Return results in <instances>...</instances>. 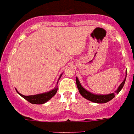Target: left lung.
Listing matches in <instances>:
<instances>
[{
    "label": "left lung",
    "instance_id": "8db88e82",
    "mask_svg": "<svg viewBox=\"0 0 134 134\" xmlns=\"http://www.w3.org/2000/svg\"><path fill=\"white\" fill-rule=\"evenodd\" d=\"M126 77H127V72H126V76H125V80H123V82H122L120 85L118 86V89L113 93H111L110 94H107V95H101V94H94L91 92L88 91L87 90H86L82 84H80V81L78 80L77 77H76V84H77V86L79 90L80 93L81 94V96L82 97H84L89 101H91L95 103H98V104H102V103H106L109 102L110 100L113 99L115 97V94H118L120 91H121L122 88L124 86V84L125 83V80H126Z\"/></svg>",
    "mask_w": 134,
    "mask_h": 134
}]
</instances>
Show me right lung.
I'll use <instances>...</instances> for the list:
<instances>
[{"label": "right lung", "mask_w": 134, "mask_h": 134, "mask_svg": "<svg viewBox=\"0 0 134 134\" xmlns=\"http://www.w3.org/2000/svg\"><path fill=\"white\" fill-rule=\"evenodd\" d=\"M62 74H61V75L59 76V78L58 81L59 80L61 77H62ZM57 84H58V82L57 83L56 86H55L53 89L50 90L49 91L46 92V93H43L36 94V95H33V96H23V95L20 93L16 89V91L17 93H18L21 97H23L24 99L27 100V101H28L29 102H30L31 104H42L46 103V102H47L48 100H50V99L57 93V89H58Z\"/></svg>", "instance_id": "right-lung-1"}]
</instances>
